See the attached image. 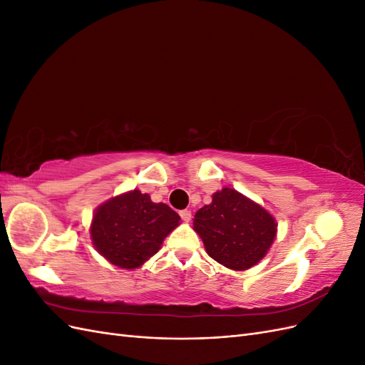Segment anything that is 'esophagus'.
<instances>
[{"label":"esophagus","instance_id":"esophagus-1","mask_svg":"<svg viewBox=\"0 0 365 365\" xmlns=\"http://www.w3.org/2000/svg\"><path fill=\"white\" fill-rule=\"evenodd\" d=\"M180 216H181L182 220H185V222H189V220L192 219V212H190V210H181Z\"/></svg>","mask_w":365,"mask_h":365}]
</instances>
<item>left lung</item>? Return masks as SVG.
Segmentation results:
<instances>
[{"mask_svg":"<svg viewBox=\"0 0 365 365\" xmlns=\"http://www.w3.org/2000/svg\"><path fill=\"white\" fill-rule=\"evenodd\" d=\"M212 204L200 208L193 230L204 242L207 254L235 271L259 263L277 235V222L262 205L235 189L213 193Z\"/></svg>","mask_w":365,"mask_h":365,"instance_id":"left-lung-1","label":"left lung"}]
</instances>
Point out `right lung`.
I'll use <instances>...</instances> for the list:
<instances>
[{
	"instance_id": "1",
	"label": "right lung",
	"mask_w": 365,
	"mask_h": 365,
	"mask_svg": "<svg viewBox=\"0 0 365 365\" xmlns=\"http://www.w3.org/2000/svg\"><path fill=\"white\" fill-rule=\"evenodd\" d=\"M180 215L148 193L130 190L97 207L90 227L94 248L123 269L140 268L180 225Z\"/></svg>"
}]
</instances>
